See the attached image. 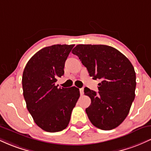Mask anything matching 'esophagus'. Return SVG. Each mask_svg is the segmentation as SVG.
<instances>
[{
	"label": "esophagus",
	"mask_w": 151,
	"mask_h": 151,
	"mask_svg": "<svg viewBox=\"0 0 151 151\" xmlns=\"http://www.w3.org/2000/svg\"><path fill=\"white\" fill-rule=\"evenodd\" d=\"M79 92H80L81 95L84 94V88H81V89H79Z\"/></svg>",
	"instance_id": "obj_1"
}]
</instances>
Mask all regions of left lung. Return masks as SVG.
I'll use <instances>...</instances> for the list:
<instances>
[{
    "label": "left lung",
    "mask_w": 151,
    "mask_h": 151,
    "mask_svg": "<svg viewBox=\"0 0 151 151\" xmlns=\"http://www.w3.org/2000/svg\"><path fill=\"white\" fill-rule=\"evenodd\" d=\"M72 52L87 69L90 77L101 79L99 92L84 88L91 99L86 109L93 126L105 131L119 126L129 113L135 98L136 72L119 50L104 45H78Z\"/></svg>",
    "instance_id": "1"
}]
</instances>
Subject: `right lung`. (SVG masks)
Returning a JSON list of instances; mask_svg holds the SVG:
<instances>
[{
	"mask_svg": "<svg viewBox=\"0 0 151 151\" xmlns=\"http://www.w3.org/2000/svg\"><path fill=\"white\" fill-rule=\"evenodd\" d=\"M74 45H54L39 50L30 59L22 78L27 110L37 125L47 132H58L68 126L80 93L75 86L59 88L65 63Z\"/></svg>",
	"mask_w": 151,
	"mask_h": 151,
	"instance_id": "right-lung-1",
	"label": "right lung"
}]
</instances>
